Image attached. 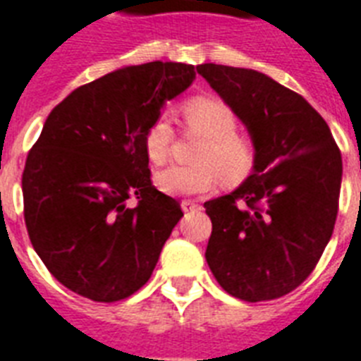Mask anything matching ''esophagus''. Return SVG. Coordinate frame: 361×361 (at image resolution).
<instances>
[{"instance_id": "34e87169", "label": "esophagus", "mask_w": 361, "mask_h": 361, "mask_svg": "<svg viewBox=\"0 0 361 361\" xmlns=\"http://www.w3.org/2000/svg\"><path fill=\"white\" fill-rule=\"evenodd\" d=\"M181 210L183 212H195V210H199L200 206L195 202V200H181Z\"/></svg>"}]
</instances>
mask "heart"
Wrapping results in <instances>:
<instances>
[{
	"mask_svg": "<svg viewBox=\"0 0 361 361\" xmlns=\"http://www.w3.org/2000/svg\"><path fill=\"white\" fill-rule=\"evenodd\" d=\"M181 119L189 132L204 137L195 153L192 166L172 164L157 172L155 183L170 197L200 195L210 191L221 178L225 183L246 180L255 162L254 144L236 132V115L224 100L214 96H195L181 106ZM174 144V128L166 117H159L144 136L145 155L162 164Z\"/></svg>",
	"mask_w": 361,
	"mask_h": 361,
	"instance_id": "heart-1",
	"label": "heart"
}]
</instances>
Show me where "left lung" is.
Instances as JSON below:
<instances>
[{"mask_svg":"<svg viewBox=\"0 0 361 361\" xmlns=\"http://www.w3.org/2000/svg\"><path fill=\"white\" fill-rule=\"evenodd\" d=\"M219 98L246 126L252 174L206 200V261L219 286L242 301L276 299L307 280L331 238L343 159L322 115L265 73L200 64Z\"/></svg>","mask_w":361,"mask_h":361,"instance_id":"8db88e82","label":"left lung"}]
</instances>
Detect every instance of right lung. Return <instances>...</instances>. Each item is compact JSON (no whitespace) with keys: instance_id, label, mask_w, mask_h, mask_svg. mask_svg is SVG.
<instances>
[{"instance_id":"right-lung-1","label":"right lung","mask_w":361,"mask_h":361,"mask_svg":"<svg viewBox=\"0 0 361 361\" xmlns=\"http://www.w3.org/2000/svg\"><path fill=\"white\" fill-rule=\"evenodd\" d=\"M195 77L181 62L126 66L75 89L47 117L22 174L24 219L68 290L114 302L151 279L183 212L151 183L144 136Z\"/></svg>"}]
</instances>
